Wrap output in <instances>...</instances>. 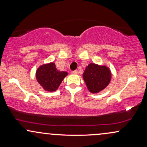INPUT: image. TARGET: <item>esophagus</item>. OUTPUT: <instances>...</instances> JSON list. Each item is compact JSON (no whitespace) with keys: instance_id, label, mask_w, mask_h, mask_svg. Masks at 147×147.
<instances>
[{"instance_id":"esophagus-1","label":"esophagus","mask_w":147,"mask_h":147,"mask_svg":"<svg viewBox=\"0 0 147 147\" xmlns=\"http://www.w3.org/2000/svg\"><path fill=\"white\" fill-rule=\"evenodd\" d=\"M77 72H78L77 70H73V71H71V73L74 74V75H75V74H77Z\"/></svg>"}]
</instances>
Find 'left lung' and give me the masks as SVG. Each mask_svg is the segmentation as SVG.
I'll return each instance as SVG.
<instances>
[{"instance_id":"8db88e82","label":"left lung","mask_w":147,"mask_h":147,"mask_svg":"<svg viewBox=\"0 0 147 147\" xmlns=\"http://www.w3.org/2000/svg\"><path fill=\"white\" fill-rule=\"evenodd\" d=\"M83 78L88 90L92 93H98L110 83L111 72L106 65L91 63L84 70Z\"/></svg>"}]
</instances>
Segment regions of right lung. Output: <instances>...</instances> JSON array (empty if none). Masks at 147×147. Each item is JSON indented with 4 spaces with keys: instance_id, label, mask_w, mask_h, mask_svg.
<instances>
[{
    "instance_id": "obj_1",
    "label": "right lung",
    "mask_w": 147,
    "mask_h": 147,
    "mask_svg": "<svg viewBox=\"0 0 147 147\" xmlns=\"http://www.w3.org/2000/svg\"><path fill=\"white\" fill-rule=\"evenodd\" d=\"M67 75V72L59 71L53 62L41 65L36 72L37 82L45 90L49 92L57 90Z\"/></svg>"
}]
</instances>
